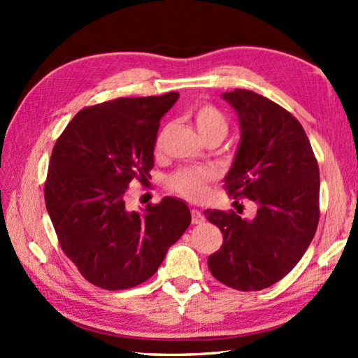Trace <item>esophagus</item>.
<instances>
[{"label":"esophagus","mask_w":358,"mask_h":358,"mask_svg":"<svg viewBox=\"0 0 358 358\" xmlns=\"http://www.w3.org/2000/svg\"><path fill=\"white\" fill-rule=\"evenodd\" d=\"M191 214H192V224H201V223L206 222V218H204V215H203V212H201V210H199V209H192V210H191Z\"/></svg>","instance_id":"1"}]
</instances>
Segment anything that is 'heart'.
Segmentation results:
<instances>
[{
	"mask_svg": "<svg viewBox=\"0 0 358 358\" xmlns=\"http://www.w3.org/2000/svg\"><path fill=\"white\" fill-rule=\"evenodd\" d=\"M191 120L200 134L203 140L209 138V136H218V138H224L227 134V121L214 106L203 104L195 108L191 112ZM171 132V126H166L162 132H159L155 148L159 152L164 146V141L167 135ZM212 178V173L209 171L201 169H180L171 175L167 180V185L172 192L178 194L185 199L196 200L208 192V181Z\"/></svg>",
	"mask_w": 358,
	"mask_h": 358,
	"instance_id": "1",
	"label": "heart"
}]
</instances>
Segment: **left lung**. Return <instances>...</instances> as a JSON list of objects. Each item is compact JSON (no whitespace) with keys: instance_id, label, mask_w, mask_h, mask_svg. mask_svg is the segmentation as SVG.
Returning a JSON list of instances; mask_svg holds the SVG:
<instances>
[{"instance_id":"obj_1","label":"left lung","mask_w":358,"mask_h":358,"mask_svg":"<svg viewBox=\"0 0 358 358\" xmlns=\"http://www.w3.org/2000/svg\"><path fill=\"white\" fill-rule=\"evenodd\" d=\"M237 112L240 143L227 192L255 201L254 218L234 210H204L223 234L208 258L212 275L238 291L277 283L300 262L318 224L320 172L305 129L286 109L252 90L222 95Z\"/></svg>"}]
</instances>
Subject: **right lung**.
<instances>
[{"instance_id": "obj_1", "label": "right lung", "mask_w": 358, "mask_h": 358, "mask_svg": "<svg viewBox=\"0 0 358 358\" xmlns=\"http://www.w3.org/2000/svg\"><path fill=\"white\" fill-rule=\"evenodd\" d=\"M180 94L117 98L73 117L52 150L45 208L59 246L90 283L120 291L150 278L191 224L187 204L127 210L134 178L146 183L154 167L159 120Z\"/></svg>"}]
</instances>
